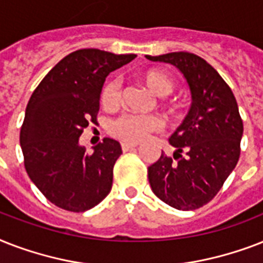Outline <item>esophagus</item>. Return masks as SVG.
Here are the masks:
<instances>
[{"label": "esophagus", "instance_id": "obj_1", "mask_svg": "<svg viewBox=\"0 0 263 263\" xmlns=\"http://www.w3.org/2000/svg\"><path fill=\"white\" fill-rule=\"evenodd\" d=\"M138 144L135 143H128V142H124L121 143V148H123V152H128V150H132V148H135Z\"/></svg>", "mask_w": 263, "mask_h": 263}]
</instances>
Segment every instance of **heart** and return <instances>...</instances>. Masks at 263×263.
<instances>
[{"label":"heart","mask_w":263,"mask_h":263,"mask_svg":"<svg viewBox=\"0 0 263 263\" xmlns=\"http://www.w3.org/2000/svg\"><path fill=\"white\" fill-rule=\"evenodd\" d=\"M140 82L157 97H166L173 91L175 83L165 72L160 69H147L139 75ZM121 87L119 80H107L101 91V105L105 109L115 107L119 103ZM160 129V121L153 116L123 115L110 124V134L124 142L138 143L148 134Z\"/></svg>","instance_id":"b5f03b06"}]
</instances>
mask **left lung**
<instances>
[{
  "mask_svg": "<svg viewBox=\"0 0 263 263\" xmlns=\"http://www.w3.org/2000/svg\"><path fill=\"white\" fill-rule=\"evenodd\" d=\"M146 59L177 68L192 99L188 115L169 138L175 161L161 153L160 160L148 166V183L169 206L195 210L217 195L240 157L243 121L236 98L220 73L199 55L175 51Z\"/></svg>",
  "mask_w": 263,
  "mask_h": 263,
  "instance_id": "8db88e82",
  "label": "left lung"
}]
</instances>
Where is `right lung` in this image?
Segmentation results:
<instances>
[{"mask_svg":"<svg viewBox=\"0 0 263 263\" xmlns=\"http://www.w3.org/2000/svg\"><path fill=\"white\" fill-rule=\"evenodd\" d=\"M135 57L80 49L64 57L31 95L20 129L24 166L55 206L86 212L110 192L121 146L105 138L88 154L79 138L88 123L97 124L106 76Z\"/></svg>","mask_w":263,"mask_h":263,"instance_id":"obj_1","label":"right lung"}]
</instances>
